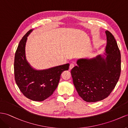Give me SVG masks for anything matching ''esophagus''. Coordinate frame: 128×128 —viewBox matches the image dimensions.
Listing matches in <instances>:
<instances>
[{
    "instance_id": "1",
    "label": "esophagus",
    "mask_w": 128,
    "mask_h": 128,
    "mask_svg": "<svg viewBox=\"0 0 128 128\" xmlns=\"http://www.w3.org/2000/svg\"><path fill=\"white\" fill-rule=\"evenodd\" d=\"M74 63H71V64H70V67H69L70 69V70H71V69H72V68L74 67Z\"/></svg>"
}]
</instances>
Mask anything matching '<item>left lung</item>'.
Returning a JSON list of instances; mask_svg holds the SVG:
<instances>
[{
    "mask_svg": "<svg viewBox=\"0 0 128 128\" xmlns=\"http://www.w3.org/2000/svg\"><path fill=\"white\" fill-rule=\"evenodd\" d=\"M106 57L78 60L71 74L75 88L82 99L96 102L108 97L114 89L121 71L120 49L114 36L106 31Z\"/></svg>",
    "mask_w": 128,
    "mask_h": 128,
    "instance_id": "1",
    "label": "left lung"
}]
</instances>
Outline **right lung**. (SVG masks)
Here are the masks:
<instances>
[{
    "mask_svg": "<svg viewBox=\"0 0 128 128\" xmlns=\"http://www.w3.org/2000/svg\"><path fill=\"white\" fill-rule=\"evenodd\" d=\"M29 30L19 42L16 51L14 62V74L16 83L19 90L28 99L42 101L53 94L60 80V75L68 70L69 64L60 65L48 69L37 71L28 63L25 56V46Z\"/></svg>",
    "mask_w": 128,
    "mask_h": 128,
    "instance_id": "add662e5",
    "label": "right lung"
}]
</instances>
